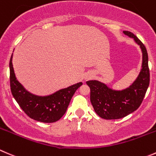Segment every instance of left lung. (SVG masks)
Segmentation results:
<instances>
[{
	"instance_id": "obj_1",
	"label": "left lung",
	"mask_w": 156,
	"mask_h": 156,
	"mask_svg": "<svg viewBox=\"0 0 156 156\" xmlns=\"http://www.w3.org/2000/svg\"><path fill=\"white\" fill-rule=\"evenodd\" d=\"M133 38L143 51V66L140 75L129 87L123 90H113L98 81H88L90 89V102L95 112L101 118L116 120L123 118L139 108L149 85L150 74L146 46L133 33L123 31Z\"/></svg>"
}]
</instances>
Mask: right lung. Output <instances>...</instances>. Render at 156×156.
Masks as SVG:
<instances>
[{
    "label": "right lung",
    "mask_w": 156,
    "mask_h": 156,
    "mask_svg": "<svg viewBox=\"0 0 156 156\" xmlns=\"http://www.w3.org/2000/svg\"><path fill=\"white\" fill-rule=\"evenodd\" d=\"M12 54L10 60V84L13 98L20 108L30 118L43 123H54L59 120L66 112L71 99L82 82L62 89L53 94L39 97L29 93L15 77L12 65Z\"/></svg>",
    "instance_id": "1"
}]
</instances>
